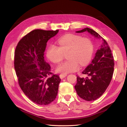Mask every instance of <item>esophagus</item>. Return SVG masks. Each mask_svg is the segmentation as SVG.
Segmentation results:
<instances>
[{
    "label": "esophagus",
    "mask_w": 127,
    "mask_h": 127,
    "mask_svg": "<svg viewBox=\"0 0 127 127\" xmlns=\"http://www.w3.org/2000/svg\"><path fill=\"white\" fill-rule=\"evenodd\" d=\"M67 76L66 74H61L60 75H59V76H60L61 79H64V78H65L66 76Z\"/></svg>",
    "instance_id": "esophagus-1"
}]
</instances>
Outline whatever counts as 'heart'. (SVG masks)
<instances>
[{"label": "heart", "instance_id": "1", "mask_svg": "<svg viewBox=\"0 0 127 127\" xmlns=\"http://www.w3.org/2000/svg\"><path fill=\"white\" fill-rule=\"evenodd\" d=\"M59 47L50 45L46 51L47 58L54 63H58L66 56L68 60L59 64L56 71L67 74L79 69L80 64L85 66L91 60L93 46L91 41L79 35L68 34L58 40Z\"/></svg>", "mask_w": 127, "mask_h": 127}]
</instances>
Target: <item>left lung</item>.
Returning <instances> with one entry per match:
<instances>
[{
	"mask_svg": "<svg viewBox=\"0 0 127 127\" xmlns=\"http://www.w3.org/2000/svg\"><path fill=\"white\" fill-rule=\"evenodd\" d=\"M88 32L95 38L100 39L101 44L92 63L82 72L87 77L77 76L75 88L80 98L86 101H93L102 95L111 82L114 70V60L109 45L98 33L89 28L76 32Z\"/></svg>",
	"mask_w": 127,
	"mask_h": 127,
	"instance_id": "left-lung-1",
	"label": "left lung"
}]
</instances>
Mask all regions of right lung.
<instances>
[{"label": "right lung", "instance_id": "right-lung-1", "mask_svg": "<svg viewBox=\"0 0 127 127\" xmlns=\"http://www.w3.org/2000/svg\"><path fill=\"white\" fill-rule=\"evenodd\" d=\"M58 32L35 29L23 37L15 50L14 66L19 85L29 99L39 105L49 104L57 95L61 80L57 75L48 77L52 73L44 56L48 40Z\"/></svg>", "mask_w": 127, "mask_h": 127}]
</instances>
